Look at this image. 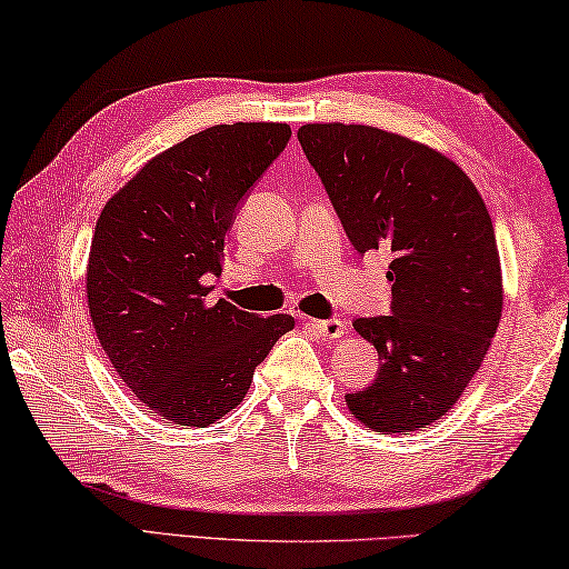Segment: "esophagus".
I'll list each match as a JSON object with an SVG mask.
<instances>
[{
  "mask_svg": "<svg viewBox=\"0 0 569 569\" xmlns=\"http://www.w3.org/2000/svg\"><path fill=\"white\" fill-rule=\"evenodd\" d=\"M320 336L323 338H330V340H336V338H340L346 333V323L340 318H328V320H313L311 323Z\"/></svg>",
  "mask_w": 569,
  "mask_h": 569,
  "instance_id": "1",
  "label": "esophagus"
}]
</instances>
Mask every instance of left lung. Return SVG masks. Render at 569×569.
Instances as JSON below:
<instances>
[{"mask_svg":"<svg viewBox=\"0 0 569 569\" xmlns=\"http://www.w3.org/2000/svg\"><path fill=\"white\" fill-rule=\"evenodd\" d=\"M306 159L358 253L392 256L390 316L356 318L378 350L348 410L376 432L426 428L456 406L502 316V273L482 196L426 143L360 123H306Z\"/></svg>","mask_w":569,"mask_h":569,"instance_id":"left-lung-1","label":"left lung"}]
</instances>
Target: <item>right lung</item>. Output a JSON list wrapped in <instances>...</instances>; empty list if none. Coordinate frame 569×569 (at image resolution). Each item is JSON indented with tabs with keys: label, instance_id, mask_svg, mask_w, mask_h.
<instances>
[{
	"label": "right lung",
	"instance_id": "1",
	"mask_svg": "<svg viewBox=\"0 0 569 569\" xmlns=\"http://www.w3.org/2000/svg\"><path fill=\"white\" fill-rule=\"evenodd\" d=\"M291 139L288 123H219L161 151L101 211L87 266L99 343L139 402L206 428L241 406L296 326L211 301L236 209Z\"/></svg>",
	"mask_w": 569,
	"mask_h": 569
}]
</instances>
